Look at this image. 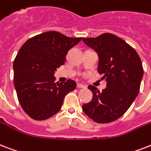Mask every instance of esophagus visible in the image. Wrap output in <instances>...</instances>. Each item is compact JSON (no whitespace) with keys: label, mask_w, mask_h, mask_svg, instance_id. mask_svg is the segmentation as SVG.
Wrapping results in <instances>:
<instances>
[{"label":"esophagus","mask_w":151,"mask_h":151,"mask_svg":"<svg viewBox=\"0 0 151 151\" xmlns=\"http://www.w3.org/2000/svg\"><path fill=\"white\" fill-rule=\"evenodd\" d=\"M77 88H86V86H84V85H82V84H78V85H77Z\"/></svg>","instance_id":"1"}]
</instances>
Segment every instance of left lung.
I'll list each match as a JSON object with an SVG mask.
<instances>
[{
	"mask_svg": "<svg viewBox=\"0 0 151 151\" xmlns=\"http://www.w3.org/2000/svg\"><path fill=\"white\" fill-rule=\"evenodd\" d=\"M82 40L97 53L98 73L107 81L102 92L93 86H88L93 96L82 109L96 123H111L127 111L139 93L143 76L142 62L136 50L115 35L104 33Z\"/></svg>",
	"mask_w": 151,
	"mask_h": 151,
	"instance_id": "obj_1",
	"label": "left lung"
}]
</instances>
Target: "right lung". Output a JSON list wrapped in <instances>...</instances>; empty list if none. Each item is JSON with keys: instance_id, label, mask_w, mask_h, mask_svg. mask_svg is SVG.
I'll return each mask as SVG.
<instances>
[{"instance_id": "right-lung-1", "label": "right lung", "mask_w": 151, "mask_h": 151, "mask_svg": "<svg viewBox=\"0 0 151 151\" xmlns=\"http://www.w3.org/2000/svg\"><path fill=\"white\" fill-rule=\"evenodd\" d=\"M81 40L47 32L30 38L19 50L13 62L14 86L22 109L32 119L44 120L55 115L65 95L76 88L71 79L55 82L54 73Z\"/></svg>"}]
</instances>
